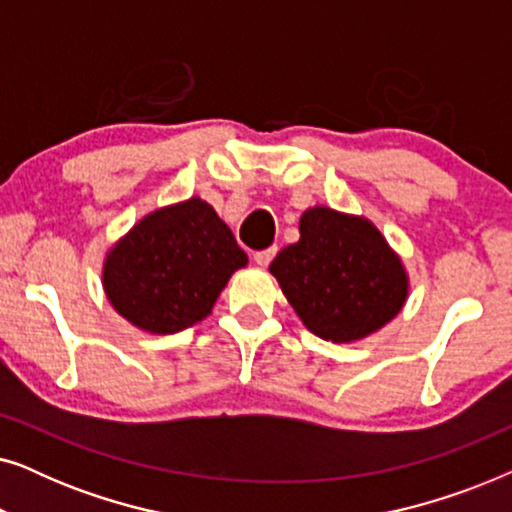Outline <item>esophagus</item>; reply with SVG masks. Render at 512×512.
<instances>
[{
  "instance_id": "obj_1",
  "label": "esophagus",
  "mask_w": 512,
  "mask_h": 512,
  "mask_svg": "<svg viewBox=\"0 0 512 512\" xmlns=\"http://www.w3.org/2000/svg\"><path fill=\"white\" fill-rule=\"evenodd\" d=\"M277 254V247H270V249H263V251H256L254 254V261L256 265H261V268H265V265L272 263V258H275Z\"/></svg>"
}]
</instances>
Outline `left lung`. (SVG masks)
<instances>
[{
  "instance_id": "left-lung-1",
  "label": "left lung",
  "mask_w": 512,
  "mask_h": 512,
  "mask_svg": "<svg viewBox=\"0 0 512 512\" xmlns=\"http://www.w3.org/2000/svg\"><path fill=\"white\" fill-rule=\"evenodd\" d=\"M286 300L321 340L352 342L401 312L408 275L373 223L328 207L300 216V240L270 263Z\"/></svg>"
}]
</instances>
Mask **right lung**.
Segmentation results:
<instances>
[{"mask_svg": "<svg viewBox=\"0 0 512 512\" xmlns=\"http://www.w3.org/2000/svg\"><path fill=\"white\" fill-rule=\"evenodd\" d=\"M247 261L214 207L191 198L144 216L109 251L104 291L130 324L170 335L205 319Z\"/></svg>", "mask_w": 512, "mask_h": 512, "instance_id": "1", "label": "right lung"}]
</instances>
